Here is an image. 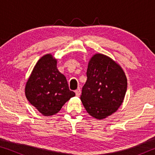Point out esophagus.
Returning a JSON list of instances; mask_svg holds the SVG:
<instances>
[{"mask_svg": "<svg viewBox=\"0 0 155 155\" xmlns=\"http://www.w3.org/2000/svg\"><path fill=\"white\" fill-rule=\"evenodd\" d=\"M75 92L76 96L80 97V94H81V90H80V88H78V89H77V90L75 91Z\"/></svg>", "mask_w": 155, "mask_h": 155, "instance_id": "esophagus-1", "label": "esophagus"}]
</instances>
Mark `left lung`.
Listing matches in <instances>:
<instances>
[{"label":"left lung","instance_id":"left-lung-1","mask_svg":"<svg viewBox=\"0 0 155 155\" xmlns=\"http://www.w3.org/2000/svg\"><path fill=\"white\" fill-rule=\"evenodd\" d=\"M87 76L80 99L91 116L102 120L122 104L127 90L126 74L110 57L96 54L89 61Z\"/></svg>","mask_w":155,"mask_h":155}]
</instances>
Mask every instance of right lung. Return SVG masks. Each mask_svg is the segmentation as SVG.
Listing matches in <instances>:
<instances>
[{
  "label": "right lung",
  "mask_w": 155,
  "mask_h": 155,
  "mask_svg": "<svg viewBox=\"0 0 155 155\" xmlns=\"http://www.w3.org/2000/svg\"><path fill=\"white\" fill-rule=\"evenodd\" d=\"M25 96L42 115L51 116L75 96L69 90L66 78L57 68V59L51 54L37 61L25 88Z\"/></svg>",
  "instance_id": "obj_1"
}]
</instances>
